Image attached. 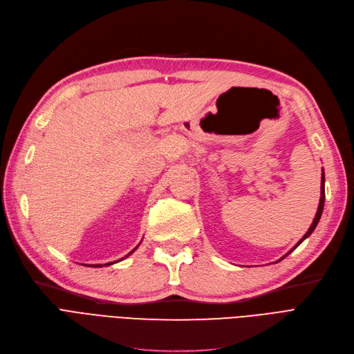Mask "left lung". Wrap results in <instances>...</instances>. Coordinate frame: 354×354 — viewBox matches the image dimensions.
I'll return each instance as SVG.
<instances>
[{"mask_svg":"<svg viewBox=\"0 0 354 354\" xmlns=\"http://www.w3.org/2000/svg\"><path fill=\"white\" fill-rule=\"evenodd\" d=\"M324 203H325V173H324V168H322V177H321V199H319V205H318V211H316V215H315V218H313V223L310 224V227H309V230L306 231V234H304L297 243H296V246L293 248V249H291V250H288V253L287 254H290L291 252H293L299 245H300V243L303 241V240H306L312 233H313V230L316 228V225H318V223H319V219H321V215H322V211H324ZM287 254H284L283 256V258H286V256ZM281 258V259H283ZM281 259H278L277 262H279V261H281Z\"/></svg>","mask_w":354,"mask_h":354,"instance_id":"1","label":"left lung"}]
</instances>
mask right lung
<instances>
[{
	"mask_svg": "<svg viewBox=\"0 0 354 354\" xmlns=\"http://www.w3.org/2000/svg\"><path fill=\"white\" fill-rule=\"evenodd\" d=\"M139 245H140V243H139ZM139 245L135 248V249H133L130 253H127L126 256H124V258H121V259H118V261H114V262H108V263H95V265H86V266H92V268H102V266H108V265H113V263H117V262H120V261H123V259H126V258H129V256L133 253V252H135L138 248H139Z\"/></svg>",
	"mask_w": 354,
	"mask_h": 354,
	"instance_id": "obj_1",
	"label": "right lung"
}]
</instances>
